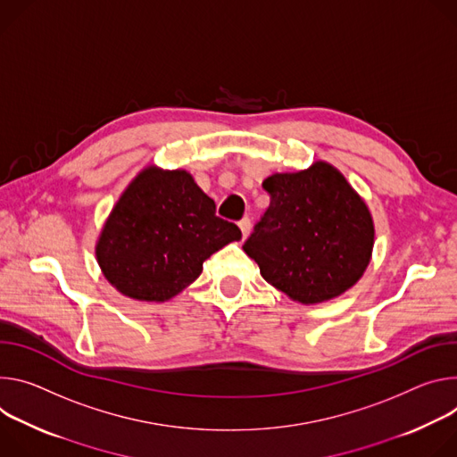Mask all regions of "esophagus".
<instances>
[{
	"instance_id": "esophagus-1",
	"label": "esophagus",
	"mask_w": 457,
	"mask_h": 457,
	"mask_svg": "<svg viewBox=\"0 0 457 457\" xmlns=\"http://www.w3.org/2000/svg\"><path fill=\"white\" fill-rule=\"evenodd\" d=\"M239 228H241L243 239L248 237V234H250V220H248V218H243V220L239 221Z\"/></svg>"
}]
</instances>
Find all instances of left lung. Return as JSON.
Here are the masks:
<instances>
[{"mask_svg": "<svg viewBox=\"0 0 457 457\" xmlns=\"http://www.w3.org/2000/svg\"><path fill=\"white\" fill-rule=\"evenodd\" d=\"M270 207L243 250L263 279L301 305L345 294L365 274L374 220L365 199L327 162L263 181Z\"/></svg>", "mask_w": 457, "mask_h": 457, "instance_id": "8db88e82", "label": "left lung"}]
</instances>
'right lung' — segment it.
Returning <instances> with one entry per match:
<instances>
[{
  "label": "right lung",
  "instance_id": "obj_1",
  "mask_svg": "<svg viewBox=\"0 0 457 457\" xmlns=\"http://www.w3.org/2000/svg\"><path fill=\"white\" fill-rule=\"evenodd\" d=\"M241 230L216 216L192 174L148 165L118 197L96 241L105 279L123 295L163 303L192 285L203 262Z\"/></svg>",
  "mask_w": 457,
  "mask_h": 457
}]
</instances>
